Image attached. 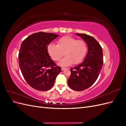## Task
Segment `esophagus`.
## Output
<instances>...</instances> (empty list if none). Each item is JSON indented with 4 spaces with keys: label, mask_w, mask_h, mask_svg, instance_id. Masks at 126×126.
Segmentation results:
<instances>
[{
    "label": "esophagus",
    "mask_w": 126,
    "mask_h": 126,
    "mask_svg": "<svg viewBox=\"0 0 126 126\" xmlns=\"http://www.w3.org/2000/svg\"><path fill=\"white\" fill-rule=\"evenodd\" d=\"M65 69H66V68H63V67H62V71H63V70H64Z\"/></svg>",
    "instance_id": "34e87169"
}]
</instances>
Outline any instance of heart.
<instances>
[{
    "mask_svg": "<svg viewBox=\"0 0 126 126\" xmlns=\"http://www.w3.org/2000/svg\"><path fill=\"white\" fill-rule=\"evenodd\" d=\"M88 45L83 40H78L73 37L66 36L57 41V45L49 44L47 47L49 55L52 60L58 61L64 55L66 57L61 60L59 64L63 67L77 64L85 58L88 51Z\"/></svg>",
    "mask_w": 126,
    "mask_h": 126,
    "instance_id": "b5f03b06",
    "label": "heart"
}]
</instances>
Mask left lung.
Returning <instances> with one entry per match:
<instances>
[{"mask_svg": "<svg viewBox=\"0 0 126 126\" xmlns=\"http://www.w3.org/2000/svg\"><path fill=\"white\" fill-rule=\"evenodd\" d=\"M76 34L86 42L88 51L81 63L70 68L68 85L72 89L80 91L88 88L96 81L102 68L104 59L102 47L93 37L85 33Z\"/></svg>", "mask_w": 126, "mask_h": 126, "instance_id": "obj_1", "label": "left lung"}]
</instances>
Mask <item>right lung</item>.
<instances>
[{
  "label": "right lung",
  "instance_id": "add662e5",
  "mask_svg": "<svg viewBox=\"0 0 126 126\" xmlns=\"http://www.w3.org/2000/svg\"><path fill=\"white\" fill-rule=\"evenodd\" d=\"M56 34L39 32L22 42L18 55L22 76L30 86L39 91H48L54 85L61 68L49 56L47 47L58 37Z\"/></svg>",
  "mask_w": 126,
  "mask_h": 126
}]
</instances>
